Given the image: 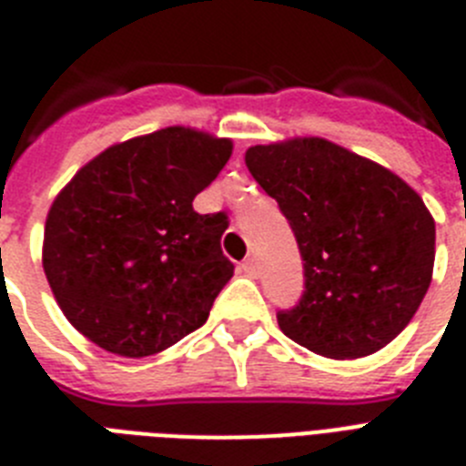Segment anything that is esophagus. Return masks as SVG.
I'll use <instances>...</instances> for the list:
<instances>
[{
	"instance_id": "34e87169",
	"label": "esophagus",
	"mask_w": 466,
	"mask_h": 466,
	"mask_svg": "<svg viewBox=\"0 0 466 466\" xmlns=\"http://www.w3.org/2000/svg\"><path fill=\"white\" fill-rule=\"evenodd\" d=\"M240 268H242V273L249 275V278H257V275H258V263H257V258H254V257L245 258V261L240 263Z\"/></svg>"
}]
</instances>
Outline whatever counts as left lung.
<instances>
[{"label": "left lung", "instance_id": "1", "mask_svg": "<svg viewBox=\"0 0 466 466\" xmlns=\"http://www.w3.org/2000/svg\"><path fill=\"white\" fill-rule=\"evenodd\" d=\"M303 258V294L278 310L287 339L331 360L385 348L413 319L434 270L436 228L394 172L319 137L247 149Z\"/></svg>", "mask_w": 466, "mask_h": 466}]
</instances>
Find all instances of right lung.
<instances>
[{"label": "right lung", "instance_id": "add662e5", "mask_svg": "<svg viewBox=\"0 0 466 466\" xmlns=\"http://www.w3.org/2000/svg\"><path fill=\"white\" fill-rule=\"evenodd\" d=\"M230 139L188 127L109 147L51 205L44 273L72 327L121 357H149L208 322L233 278L228 221L193 198L228 163Z\"/></svg>", "mask_w": 466, "mask_h": 466}]
</instances>
